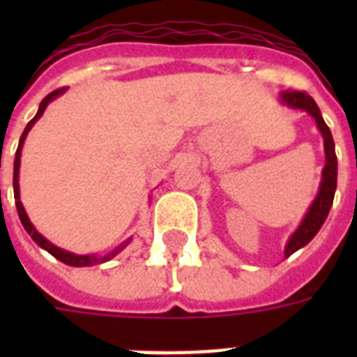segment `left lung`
<instances>
[{
    "instance_id": "1",
    "label": "left lung",
    "mask_w": 357,
    "mask_h": 357,
    "mask_svg": "<svg viewBox=\"0 0 357 357\" xmlns=\"http://www.w3.org/2000/svg\"><path fill=\"white\" fill-rule=\"evenodd\" d=\"M282 102L287 103L289 107L302 109L305 113H310L315 119L317 126L321 129L322 137H324V151H326V167L322 170V181L319 195H317L313 206L305 215V218L300 224V228L294 231V235L289 241L287 248H285V257L294 254L296 250L305 246L311 238L315 237L317 231L322 228V224L326 220L330 207L333 204V195H335V187H337V155H335V144H333V137L326 122L322 120L321 109L317 107L315 100L304 91H285L282 92Z\"/></svg>"
}]
</instances>
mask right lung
Returning <instances> with one entry per match:
<instances>
[{
    "mask_svg": "<svg viewBox=\"0 0 357 357\" xmlns=\"http://www.w3.org/2000/svg\"><path fill=\"white\" fill-rule=\"evenodd\" d=\"M66 91V89H57V91L50 92L44 100L40 102V107H38V113L35 114V119L31 120L27 126H25L24 133H22V137H20V144H18V150H16V157H14V200H16V209H18V217L20 220H22V224H24L25 231L31 235V238L35 241L40 248L47 250L50 254L53 255V257H57L59 261H63V263H66V265L70 266H91V265H98V263H103V261L111 259V257H114V255L119 254L120 250L126 246V244L129 243V241H126V243H122L119 246V248H114L111 254L103 255V257H96V255H75V254H70V252H66V250H61L57 248L55 244H52L50 241H46V238L42 237L38 231L35 229V226L29 222V218H27V215H25V209L24 206H22V202H20V189H18V170H20V155H22V146H24V140L25 137H27V133H29V129L33 128V123L36 122V120L40 119L42 113H44V109L47 107V103L52 102L53 98H57L59 94H63V92Z\"/></svg>",
    "mask_w": 357,
    "mask_h": 357,
    "instance_id": "right-lung-1",
    "label": "right lung"
}]
</instances>
